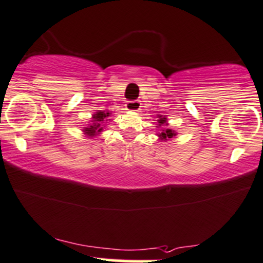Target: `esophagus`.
I'll return each instance as SVG.
<instances>
[{
	"instance_id": "obj_1",
	"label": "esophagus",
	"mask_w": 263,
	"mask_h": 263,
	"mask_svg": "<svg viewBox=\"0 0 263 263\" xmlns=\"http://www.w3.org/2000/svg\"><path fill=\"white\" fill-rule=\"evenodd\" d=\"M126 109L129 111H138L141 109V101L140 100H129L126 104Z\"/></svg>"
}]
</instances>
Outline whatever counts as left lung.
<instances>
[{"mask_svg": "<svg viewBox=\"0 0 263 263\" xmlns=\"http://www.w3.org/2000/svg\"><path fill=\"white\" fill-rule=\"evenodd\" d=\"M158 122H159V126L165 125V123H166L165 116H164V118H163V116L160 115L159 116V120H158ZM158 136H159V138L162 141H166V140H169V138H173L174 136H176V134L173 131L172 128H164L163 132H160V134L158 135Z\"/></svg>", "mask_w": 263, "mask_h": 263, "instance_id": "1", "label": "left lung"}]
</instances>
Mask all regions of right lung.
Returning a JSON list of instances; mask_svg holds the SVG:
<instances>
[{"instance_id": "right-lung-1", "label": "right lung", "mask_w": 263, "mask_h": 263, "mask_svg": "<svg viewBox=\"0 0 263 263\" xmlns=\"http://www.w3.org/2000/svg\"><path fill=\"white\" fill-rule=\"evenodd\" d=\"M109 111H98L93 115V120H91V123L88 127L83 128L84 135H87L88 137H94V136H98L103 131V125L104 121H107V118L110 116Z\"/></svg>"}]
</instances>
